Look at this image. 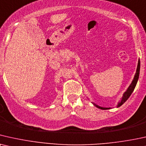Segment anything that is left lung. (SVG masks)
Returning <instances> with one entry per match:
<instances>
[{
	"instance_id": "left-lung-1",
	"label": "left lung",
	"mask_w": 146,
	"mask_h": 146,
	"mask_svg": "<svg viewBox=\"0 0 146 146\" xmlns=\"http://www.w3.org/2000/svg\"><path fill=\"white\" fill-rule=\"evenodd\" d=\"M139 71H140V61H139V60L138 63H137V66L136 73H135V75H134L133 81H132V82H131V84H130L129 86L128 87L127 90H126L125 92H124V93L123 94V97H122L121 101H120L119 102H118V104L117 105V108H119V107L121 106L122 105H123L124 103H125L126 101L128 100V98H129L130 96L131 95L132 92H133L134 89H135V86H136L137 81H138L139 75ZM92 104L94 105L95 106L97 107L98 108L100 109V110H109V109H110L109 108H103V107H100V106H99L98 105L94 104V103H92Z\"/></svg>"
}]
</instances>
